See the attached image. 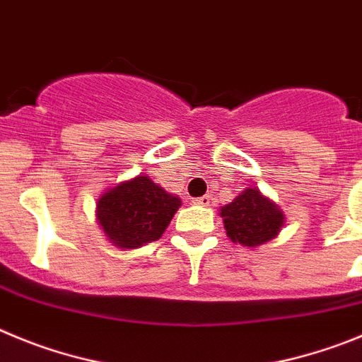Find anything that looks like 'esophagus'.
I'll return each mask as SVG.
<instances>
[{"mask_svg": "<svg viewBox=\"0 0 362 362\" xmlns=\"http://www.w3.org/2000/svg\"><path fill=\"white\" fill-rule=\"evenodd\" d=\"M194 205H202V207H207V205L211 204V198L205 194V197H200V198H194L193 200Z\"/></svg>", "mask_w": 362, "mask_h": 362, "instance_id": "1", "label": "esophagus"}]
</instances>
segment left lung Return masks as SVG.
Masks as SVG:
<instances>
[{
  "instance_id": "obj_1",
  "label": "left lung",
  "mask_w": 362,
  "mask_h": 362,
  "mask_svg": "<svg viewBox=\"0 0 362 362\" xmlns=\"http://www.w3.org/2000/svg\"><path fill=\"white\" fill-rule=\"evenodd\" d=\"M220 216L230 242L249 249H258L274 240L285 226V214L279 205L252 185L220 207Z\"/></svg>"
}]
</instances>
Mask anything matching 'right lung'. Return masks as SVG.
<instances>
[{"label": "right lung", "mask_w": 362, "mask_h": 362, "mask_svg": "<svg viewBox=\"0 0 362 362\" xmlns=\"http://www.w3.org/2000/svg\"><path fill=\"white\" fill-rule=\"evenodd\" d=\"M182 205L148 175L108 187L97 198L95 218L104 236L117 249H139L164 234Z\"/></svg>", "instance_id": "obj_1"}]
</instances>
